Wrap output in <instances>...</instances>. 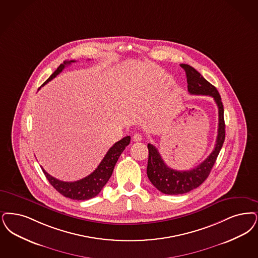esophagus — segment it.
Returning <instances> with one entry per match:
<instances>
[{"instance_id": "esophagus-1", "label": "esophagus", "mask_w": 258, "mask_h": 258, "mask_svg": "<svg viewBox=\"0 0 258 258\" xmlns=\"http://www.w3.org/2000/svg\"><path fill=\"white\" fill-rule=\"evenodd\" d=\"M133 139L135 142H140L142 140V135L140 134H134Z\"/></svg>"}]
</instances>
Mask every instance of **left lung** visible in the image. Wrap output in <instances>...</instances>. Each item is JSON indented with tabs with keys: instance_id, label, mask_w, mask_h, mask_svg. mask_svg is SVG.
Here are the masks:
<instances>
[{
	"instance_id": "left-lung-1",
	"label": "left lung",
	"mask_w": 258,
	"mask_h": 258,
	"mask_svg": "<svg viewBox=\"0 0 258 258\" xmlns=\"http://www.w3.org/2000/svg\"><path fill=\"white\" fill-rule=\"evenodd\" d=\"M184 69L188 83V91L192 95H206L214 99L219 110V124L216 144L212 153L196 168L188 171H176L166 165L158 150L154 145L148 144L149 159L147 175L150 181L157 190L167 195H178L190 192L201 185L210 174L216 162L218 155L223 147L226 131L224 120V106L221 96L215 86L208 83L206 79L188 64H180Z\"/></svg>"
}]
</instances>
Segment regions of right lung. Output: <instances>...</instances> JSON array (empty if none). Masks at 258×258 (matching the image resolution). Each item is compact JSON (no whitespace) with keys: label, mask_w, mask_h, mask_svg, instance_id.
<instances>
[{"label":"right lung","mask_w":258,"mask_h":258,"mask_svg":"<svg viewBox=\"0 0 258 258\" xmlns=\"http://www.w3.org/2000/svg\"><path fill=\"white\" fill-rule=\"evenodd\" d=\"M75 60H67L64 61L59 65V67L52 73L51 77L43 83L46 84L52 81L53 78H55L62 70L65 68V66L71 64ZM131 142V136H125L120 141L116 142L115 144L108 150L106 155H104L102 162L97 167V169L91 173L90 175L83 177L80 180L77 181H62L52 175H49L43 168L42 171L44 173L49 182L52 184V187L60 193L62 196L72 199V200H78V201H84L89 200L91 198L97 196L101 190L103 189V186L106 184L108 179L112 175L114 170V166L118 161L121 154L123 153L125 147L130 144Z\"/></svg>","instance_id":"add662e5"}]
</instances>
